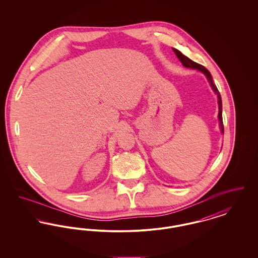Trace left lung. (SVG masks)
<instances>
[{"label": "left lung", "mask_w": 258, "mask_h": 258, "mask_svg": "<svg viewBox=\"0 0 258 258\" xmlns=\"http://www.w3.org/2000/svg\"><path fill=\"white\" fill-rule=\"evenodd\" d=\"M172 50L174 51V53L176 54L177 58L179 59V61L182 62V64L184 66V68L199 71L200 73H202V74H204V75L206 76V78L208 79L210 85H211L212 89H213V91L215 92V94H216V95H217V97H218V103H219V115H218V117H219V121H220V127H221V134L223 135V123H222V102H221V94H220V92H219V90H218L217 86L214 84V82H213V77H212V75L210 74V72H209L208 70H207L205 67H203V66H201V64H199V63H197L196 61H191L189 58H187L186 56H184V54H183V53H181L179 50L176 49V48H172Z\"/></svg>", "instance_id": "8db88e82"}]
</instances>
